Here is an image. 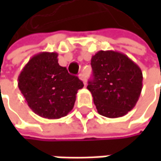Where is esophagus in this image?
Segmentation results:
<instances>
[{
    "label": "esophagus",
    "mask_w": 161,
    "mask_h": 161,
    "mask_svg": "<svg viewBox=\"0 0 161 161\" xmlns=\"http://www.w3.org/2000/svg\"><path fill=\"white\" fill-rule=\"evenodd\" d=\"M79 78H80L81 80L83 81L84 85H86V76H85V75H84L83 73H81L80 75H79Z\"/></svg>",
    "instance_id": "1"
}]
</instances>
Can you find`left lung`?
Masks as SVG:
<instances>
[{"mask_svg": "<svg viewBox=\"0 0 161 161\" xmlns=\"http://www.w3.org/2000/svg\"><path fill=\"white\" fill-rule=\"evenodd\" d=\"M93 79L88 82L100 114L116 118L132 110L143 88L140 67L123 53L101 50L91 58Z\"/></svg>", "mask_w": 161, "mask_h": 161, "instance_id": "left-lung-1", "label": "left lung"}]
</instances>
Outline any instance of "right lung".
I'll list each match as a JSON object with an SVG mask.
<instances>
[{"mask_svg": "<svg viewBox=\"0 0 161 161\" xmlns=\"http://www.w3.org/2000/svg\"><path fill=\"white\" fill-rule=\"evenodd\" d=\"M18 87L29 107L41 117L57 119L74 108L83 82L58 62V53L34 55L18 75Z\"/></svg>", "mask_w": 161, "mask_h": 161, "instance_id": "add662e5", "label": "right lung"}]
</instances>
